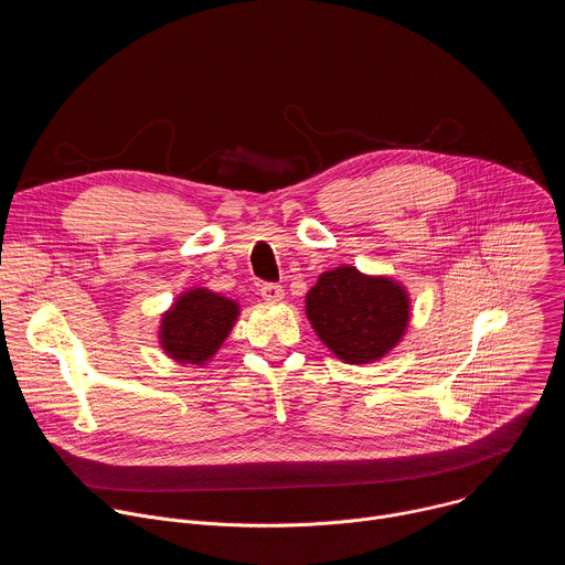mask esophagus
<instances>
[{"mask_svg":"<svg viewBox=\"0 0 565 565\" xmlns=\"http://www.w3.org/2000/svg\"><path fill=\"white\" fill-rule=\"evenodd\" d=\"M262 297L266 301H281L284 299V288L279 284H262Z\"/></svg>","mask_w":565,"mask_h":565,"instance_id":"obj_1","label":"esophagus"}]
</instances>
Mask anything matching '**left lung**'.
Wrapping results in <instances>:
<instances>
[{
    "label": "left lung",
    "instance_id": "1",
    "mask_svg": "<svg viewBox=\"0 0 565 565\" xmlns=\"http://www.w3.org/2000/svg\"><path fill=\"white\" fill-rule=\"evenodd\" d=\"M306 315L340 360L364 364L399 342L409 324V299L391 279L344 266L319 275L306 295Z\"/></svg>",
    "mask_w": 565,
    "mask_h": 565
}]
</instances>
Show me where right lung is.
I'll use <instances>...</instances> for the list:
<instances>
[{"mask_svg":"<svg viewBox=\"0 0 565 565\" xmlns=\"http://www.w3.org/2000/svg\"><path fill=\"white\" fill-rule=\"evenodd\" d=\"M238 306L210 290L185 292L163 317L160 344L183 364H203L225 342Z\"/></svg>","mask_w":565,"mask_h":565,"instance_id":"obj_1","label":"right lung"}]
</instances>
